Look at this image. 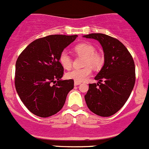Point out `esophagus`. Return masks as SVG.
<instances>
[{
  "mask_svg": "<svg viewBox=\"0 0 149 149\" xmlns=\"http://www.w3.org/2000/svg\"><path fill=\"white\" fill-rule=\"evenodd\" d=\"M74 85L75 86H77V85H79V84H81V82H76V81H74Z\"/></svg>",
  "mask_w": 149,
  "mask_h": 149,
  "instance_id": "1",
  "label": "esophagus"
}]
</instances>
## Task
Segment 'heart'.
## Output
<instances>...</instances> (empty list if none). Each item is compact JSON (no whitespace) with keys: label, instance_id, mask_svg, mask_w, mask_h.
<instances>
[{"label":"heart","instance_id":"obj_1","mask_svg":"<svg viewBox=\"0 0 149 149\" xmlns=\"http://www.w3.org/2000/svg\"><path fill=\"white\" fill-rule=\"evenodd\" d=\"M95 48L88 43H80L74 47V51L81 56L85 57L83 65L85 67L78 70H73L66 74V77L73 79L76 82H82L85 80L92 73V68L98 69L102 66L104 59L97 53H95ZM58 61L62 67L65 70H70L72 66V60L66 51L60 54ZM91 67V68L90 67Z\"/></svg>","mask_w":149,"mask_h":149}]
</instances>
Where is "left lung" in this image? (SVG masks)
Listing matches in <instances>:
<instances>
[{
    "mask_svg": "<svg viewBox=\"0 0 149 149\" xmlns=\"http://www.w3.org/2000/svg\"><path fill=\"white\" fill-rule=\"evenodd\" d=\"M100 42L104 64L95 76L98 83L89 84L85 95L88 109L101 117H110L127 101L135 82V63L126 47L116 38L101 33L84 35ZM104 80V84L101 82Z\"/></svg>",
    "mask_w": 149,
    "mask_h": 149,
    "instance_id": "obj_1",
    "label": "left lung"
}]
</instances>
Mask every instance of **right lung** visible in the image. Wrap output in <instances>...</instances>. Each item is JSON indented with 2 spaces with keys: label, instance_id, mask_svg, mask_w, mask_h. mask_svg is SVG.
I'll return each instance as SVG.
<instances>
[{
  "label": "right lung",
  "instance_id": "right-lung-1",
  "mask_svg": "<svg viewBox=\"0 0 149 149\" xmlns=\"http://www.w3.org/2000/svg\"><path fill=\"white\" fill-rule=\"evenodd\" d=\"M77 35H54L39 38L26 46L16 62L15 87L29 111L40 117L56 114L64 107L73 79L61 80L64 68L60 54Z\"/></svg>",
  "mask_w": 149,
  "mask_h": 149
}]
</instances>
